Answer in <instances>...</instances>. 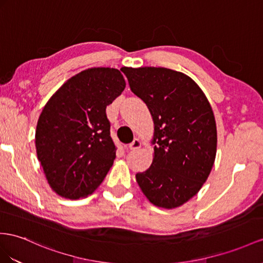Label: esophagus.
I'll return each mask as SVG.
<instances>
[{
	"instance_id": "esophagus-1",
	"label": "esophagus",
	"mask_w": 263,
	"mask_h": 263,
	"mask_svg": "<svg viewBox=\"0 0 263 263\" xmlns=\"http://www.w3.org/2000/svg\"><path fill=\"white\" fill-rule=\"evenodd\" d=\"M141 145H142V142L139 139H134L132 142L129 144V149L130 150H137L139 149V147H141Z\"/></svg>"
}]
</instances>
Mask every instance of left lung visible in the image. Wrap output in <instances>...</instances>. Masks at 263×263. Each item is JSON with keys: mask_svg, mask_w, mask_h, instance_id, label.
Segmentation results:
<instances>
[{"mask_svg": "<svg viewBox=\"0 0 263 263\" xmlns=\"http://www.w3.org/2000/svg\"><path fill=\"white\" fill-rule=\"evenodd\" d=\"M122 72L154 122V159L137 182L151 203L172 209L196 196L217 153V126L204 93L185 74L166 67Z\"/></svg>", "mask_w": 263, "mask_h": 263, "instance_id": "left-lung-1", "label": "left lung"}]
</instances>
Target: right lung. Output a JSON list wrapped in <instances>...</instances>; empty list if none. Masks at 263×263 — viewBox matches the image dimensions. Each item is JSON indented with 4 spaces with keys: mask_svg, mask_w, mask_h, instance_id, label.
Returning <instances> with one entry per match:
<instances>
[{
    "mask_svg": "<svg viewBox=\"0 0 263 263\" xmlns=\"http://www.w3.org/2000/svg\"><path fill=\"white\" fill-rule=\"evenodd\" d=\"M124 87L119 70L93 67L67 80L45 104L36 125V154L59 196L85 198L109 172L117 146L105 109Z\"/></svg>",
    "mask_w": 263,
    "mask_h": 263,
    "instance_id": "right-lung-1",
    "label": "right lung"
}]
</instances>
